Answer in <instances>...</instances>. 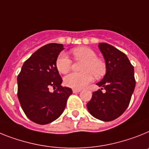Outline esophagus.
<instances>
[{
	"instance_id": "esophagus-1",
	"label": "esophagus",
	"mask_w": 149,
	"mask_h": 149,
	"mask_svg": "<svg viewBox=\"0 0 149 149\" xmlns=\"http://www.w3.org/2000/svg\"><path fill=\"white\" fill-rule=\"evenodd\" d=\"M81 91V89H77V88H73L72 89V92L73 93H77V92H79Z\"/></svg>"
}]
</instances>
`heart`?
<instances>
[{
	"label": "heart",
	"mask_w": 149,
	"mask_h": 149,
	"mask_svg": "<svg viewBox=\"0 0 149 149\" xmlns=\"http://www.w3.org/2000/svg\"><path fill=\"white\" fill-rule=\"evenodd\" d=\"M71 53L76 60H82V72H72L66 76L64 84L72 88L81 89L84 88L95 78H101L105 74L106 64L104 61L97 57L95 51L88 47H79L71 50ZM72 66V61L64 52H61L56 60V67L61 73H67Z\"/></svg>",
	"instance_id": "1"
}]
</instances>
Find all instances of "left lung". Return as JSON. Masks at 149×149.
I'll return each mask as SVG.
<instances>
[{
  "label": "left lung",
  "mask_w": 149,
  "mask_h": 149,
  "mask_svg": "<svg viewBox=\"0 0 149 149\" xmlns=\"http://www.w3.org/2000/svg\"><path fill=\"white\" fill-rule=\"evenodd\" d=\"M106 63V74L97 83L101 89L92 93L87 103L89 113L102 121H111L126 111L134 92V68L127 56L107 43L98 45ZM104 88L106 92L101 90Z\"/></svg>",
  "instance_id": "left-lung-1"
}]
</instances>
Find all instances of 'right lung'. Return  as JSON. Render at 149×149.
Listing matches in <instances>:
<instances>
[{"label": "right lung", "instance_id": "1", "mask_svg": "<svg viewBox=\"0 0 149 149\" xmlns=\"http://www.w3.org/2000/svg\"><path fill=\"white\" fill-rule=\"evenodd\" d=\"M62 44H47L33 53L22 65L17 77L19 101L22 111L30 120L38 124H47L62 114L70 88L63 87V82L56 67V60ZM51 87L56 88L51 93Z\"/></svg>", "mask_w": 149, "mask_h": 149}]
</instances>
